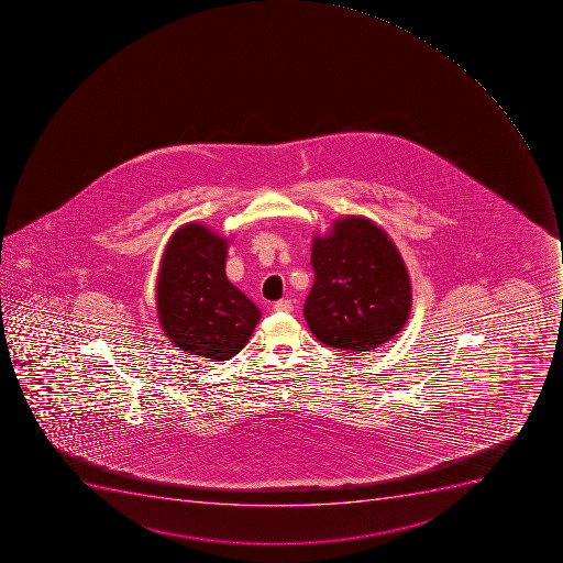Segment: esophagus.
I'll list each match as a JSON object with an SVG mask.
<instances>
[{"label":"esophagus","instance_id":"obj_1","mask_svg":"<svg viewBox=\"0 0 563 563\" xmlns=\"http://www.w3.org/2000/svg\"><path fill=\"white\" fill-rule=\"evenodd\" d=\"M292 301L290 299H279L274 303V310L276 312H292Z\"/></svg>","mask_w":563,"mask_h":563}]
</instances>
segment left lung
Masks as SVG:
<instances>
[{
    "label": "left lung",
    "instance_id": "left-lung-1",
    "mask_svg": "<svg viewBox=\"0 0 563 563\" xmlns=\"http://www.w3.org/2000/svg\"><path fill=\"white\" fill-rule=\"evenodd\" d=\"M310 264L316 278L303 313L321 343L369 352L407 323L411 279L393 240L372 220H335L328 235L313 236Z\"/></svg>",
    "mask_w": 563,
    "mask_h": 563
}]
</instances>
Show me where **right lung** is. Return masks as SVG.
<instances>
[{"label":"right lung","instance_id":"right-lung-1","mask_svg":"<svg viewBox=\"0 0 563 563\" xmlns=\"http://www.w3.org/2000/svg\"><path fill=\"white\" fill-rule=\"evenodd\" d=\"M228 240L206 225L185 224L172 235L157 276V316L181 352L228 361L250 341L258 308L225 276Z\"/></svg>","mask_w":563,"mask_h":563}]
</instances>
